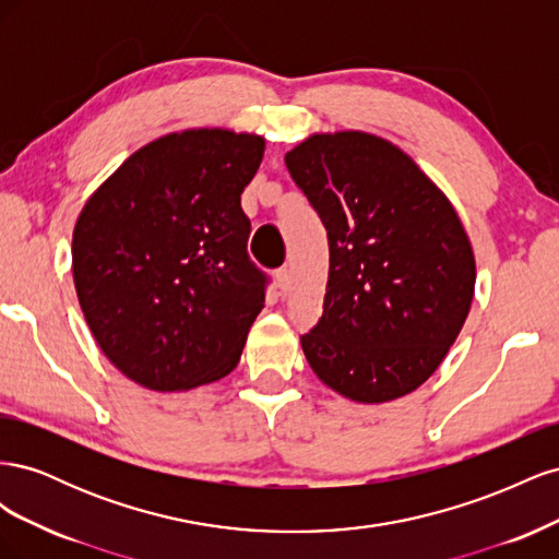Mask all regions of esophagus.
<instances>
[{"instance_id": "1", "label": "esophagus", "mask_w": 559, "mask_h": 559, "mask_svg": "<svg viewBox=\"0 0 559 559\" xmlns=\"http://www.w3.org/2000/svg\"><path fill=\"white\" fill-rule=\"evenodd\" d=\"M275 282H277V289H280V294L284 296L286 292H289V286H292V275H289V270L286 267H280L277 273H275Z\"/></svg>"}]
</instances>
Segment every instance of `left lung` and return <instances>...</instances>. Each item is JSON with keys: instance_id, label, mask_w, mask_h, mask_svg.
Listing matches in <instances>:
<instances>
[{"instance_id": "1", "label": "left lung", "mask_w": 559, "mask_h": 559, "mask_svg": "<svg viewBox=\"0 0 559 559\" xmlns=\"http://www.w3.org/2000/svg\"><path fill=\"white\" fill-rule=\"evenodd\" d=\"M329 235L314 376L357 403L415 392L471 310L476 257L448 195L403 148L361 130L314 132L284 156Z\"/></svg>"}]
</instances>
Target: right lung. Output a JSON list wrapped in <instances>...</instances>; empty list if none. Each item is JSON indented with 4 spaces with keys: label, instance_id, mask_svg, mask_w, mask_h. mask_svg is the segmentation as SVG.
<instances>
[{
    "label": "right lung",
    "instance_id": "obj_1",
    "mask_svg": "<svg viewBox=\"0 0 559 559\" xmlns=\"http://www.w3.org/2000/svg\"><path fill=\"white\" fill-rule=\"evenodd\" d=\"M265 140L191 128L134 151L83 205L79 306L105 357L151 392H189L238 366L265 277L247 259L245 186Z\"/></svg>",
    "mask_w": 559,
    "mask_h": 559
}]
</instances>
